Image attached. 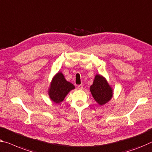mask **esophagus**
I'll use <instances>...</instances> for the list:
<instances>
[{
    "label": "esophagus",
    "mask_w": 152,
    "mask_h": 152,
    "mask_svg": "<svg viewBox=\"0 0 152 152\" xmlns=\"http://www.w3.org/2000/svg\"><path fill=\"white\" fill-rule=\"evenodd\" d=\"M78 89H83V86L82 85H78Z\"/></svg>",
    "instance_id": "esophagus-1"
}]
</instances>
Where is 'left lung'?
<instances>
[{
    "label": "left lung",
    "instance_id": "1",
    "mask_svg": "<svg viewBox=\"0 0 152 152\" xmlns=\"http://www.w3.org/2000/svg\"><path fill=\"white\" fill-rule=\"evenodd\" d=\"M90 91L95 100L99 105L108 102L113 97V89L104 77L97 74L95 76L93 85L90 87Z\"/></svg>",
    "mask_w": 152,
    "mask_h": 152
}]
</instances>
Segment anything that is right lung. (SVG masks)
Wrapping results in <instances>:
<instances>
[{
  "label": "right lung",
  "instance_id": "obj_1",
  "mask_svg": "<svg viewBox=\"0 0 152 152\" xmlns=\"http://www.w3.org/2000/svg\"><path fill=\"white\" fill-rule=\"evenodd\" d=\"M74 89H75L74 85L65 80L61 72H58L51 81L48 95L52 101L60 104L70 91Z\"/></svg>",
  "mask_w": 152,
  "mask_h": 152
}]
</instances>
